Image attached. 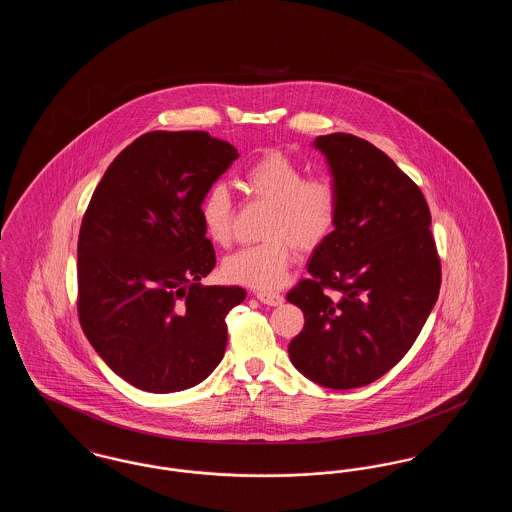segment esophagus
I'll list each match as a JSON object with an SVG mask.
<instances>
[{
  "label": "esophagus",
  "mask_w": 512,
  "mask_h": 512,
  "mask_svg": "<svg viewBox=\"0 0 512 512\" xmlns=\"http://www.w3.org/2000/svg\"><path fill=\"white\" fill-rule=\"evenodd\" d=\"M255 297H257L261 303L270 305V307H278V305H282V303H284V297H282L280 293L257 292L255 293Z\"/></svg>",
  "instance_id": "34e87169"
}]
</instances>
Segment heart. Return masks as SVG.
Here are the masks:
<instances>
[{
  "label": "heart",
  "mask_w": 512,
  "mask_h": 512,
  "mask_svg": "<svg viewBox=\"0 0 512 512\" xmlns=\"http://www.w3.org/2000/svg\"><path fill=\"white\" fill-rule=\"evenodd\" d=\"M242 184L255 199L270 205L265 220V242L245 245L222 261L228 282L255 290L278 288L293 263V247L315 251L338 222L340 190L332 176L311 174L284 151L268 149L242 176ZM199 219L207 238L228 245L234 226V203L224 184H213L199 201Z\"/></svg>",
  "instance_id": "obj_1"
}]
</instances>
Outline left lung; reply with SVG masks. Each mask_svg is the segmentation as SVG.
Masks as SVG:
<instances>
[{
	"mask_svg": "<svg viewBox=\"0 0 512 512\" xmlns=\"http://www.w3.org/2000/svg\"><path fill=\"white\" fill-rule=\"evenodd\" d=\"M315 147L338 184L340 215L311 257V278L288 293L305 315L288 351L309 380L351 390L413 347L438 301L441 261L424 195L384 151L343 132Z\"/></svg>",
	"mask_w": 512,
	"mask_h": 512,
	"instance_id": "obj_1",
	"label": "left lung"
}]
</instances>
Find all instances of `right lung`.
Here are the masks:
<instances>
[{"instance_id":"right-lung-1","label":"right lung","mask_w":512,"mask_h":512,"mask_svg":"<svg viewBox=\"0 0 512 512\" xmlns=\"http://www.w3.org/2000/svg\"><path fill=\"white\" fill-rule=\"evenodd\" d=\"M236 159L207 132H147L115 157L84 213L78 320L138 390H188L224 357L226 315L245 290L199 284L217 263L199 201Z\"/></svg>"}]
</instances>
